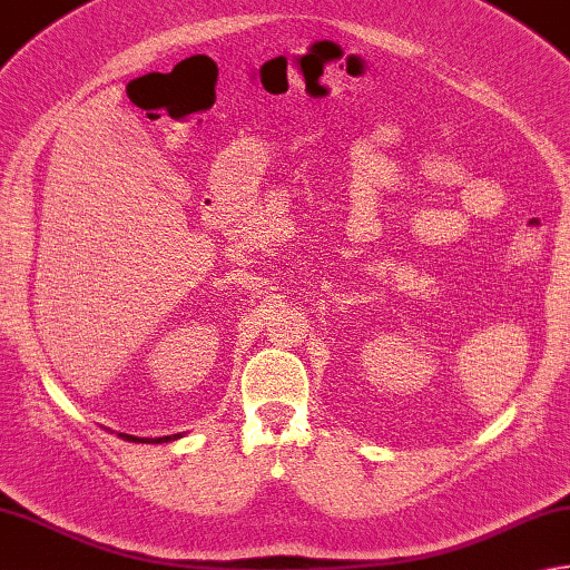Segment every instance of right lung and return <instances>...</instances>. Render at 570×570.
<instances>
[{"label": "right lung", "mask_w": 570, "mask_h": 570, "mask_svg": "<svg viewBox=\"0 0 570 570\" xmlns=\"http://www.w3.org/2000/svg\"><path fill=\"white\" fill-rule=\"evenodd\" d=\"M122 440H130V443H153V445H157V443H169V440H177V438H181V433H177V435H161V438H137V435H127V433H118Z\"/></svg>", "instance_id": "right-lung-1"}]
</instances>
